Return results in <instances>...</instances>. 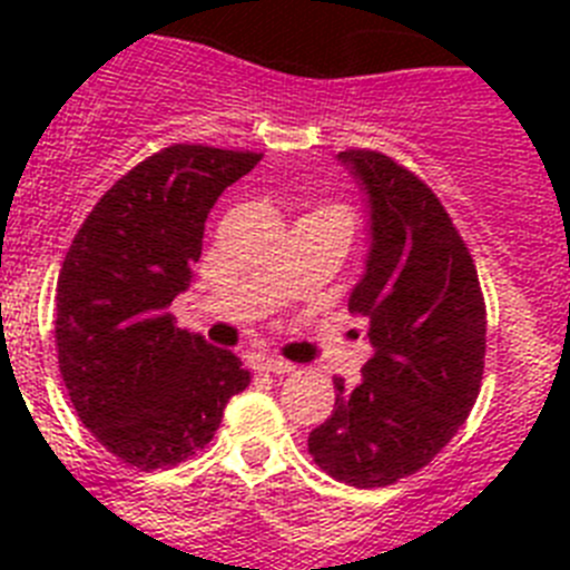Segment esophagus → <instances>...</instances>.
I'll return each instance as SVG.
<instances>
[{
	"label": "esophagus",
	"instance_id": "34e87169",
	"mask_svg": "<svg viewBox=\"0 0 570 570\" xmlns=\"http://www.w3.org/2000/svg\"><path fill=\"white\" fill-rule=\"evenodd\" d=\"M259 367L262 371H268V374H294L296 371V365H291V362L285 360H276V356H262Z\"/></svg>",
	"mask_w": 570,
	"mask_h": 570
}]
</instances>
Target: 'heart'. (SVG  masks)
<instances>
[{"mask_svg": "<svg viewBox=\"0 0 570 570\" xmlns=\"http://www.w3.org/2000/svg\"><path fill=\"white\" fill-rule=\"evenodd\" d=\"M320 210H340V214H345V210L336 208V205H325V208H320Z\"/></svg>", "mask_w": 570, "mask_h": 570, "instance_id": "obj_1", "label": "heart"}]
</instances>
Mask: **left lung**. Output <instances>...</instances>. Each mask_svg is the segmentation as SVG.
Listing matches in <instances>:
<instances>
[{"instance_id":"left-lung-1","label":"left lung","mask_w":570,"mask_h":570,"mask_svg":"<svg viewBox=\"0 0 570 570\" xmlns=\"http://www.w3.org/2000/svg\"><path fill=\"white\" fill-rule=\"evenodd\" d=\"M340 159L371 199V256L347 308L365 316L374 356L360 385L336 376L334 414L308 451L334 480L385 488L454 440L485 371V296L465 239L440 196L391 156Z\"/></svg>"}]
</instances>
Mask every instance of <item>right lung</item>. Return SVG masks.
Returning a JSON list of instances; mask_svg holds the SVG:
<instances>
[{"label":"right lung","instance_id":"add662e5","mask_svg":"<svg viewBox=\"0 0 570 570\" xmlns=\"http://www.w3.org/2000/svg\"><path fill=\"white\" fill-rule=\"evenodd\" d=\"M262 154L170 145L105 190L65 254L57 354L79 420L116 460L170 468L214 440L250 382L239 356L168 314L203 256L205 219Z\"/></svg>","mask_w":570,"mask_h":570}]
</instances>
